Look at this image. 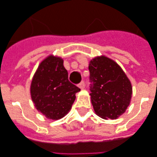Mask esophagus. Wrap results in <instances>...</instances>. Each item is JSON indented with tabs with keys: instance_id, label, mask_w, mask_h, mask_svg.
<instances>
[{
	"instance_id": "esophagus-1",
	"label": "esophagus",
	"mask_w": 157,
	"mask_h": 157,
	"mask_svg": "<svg viewBox=\"0 0 157 157\" xmlns=\"http://www.w3.org/2000/svg\"><path fill=\"white\" fill-rule=\"evenodd\" d=\"M78 86L81 88V89H83V88L85 87V83H84V82H81V83L78 85Z\"/></svg>"
}]
</instances>
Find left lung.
<instances>
[{
  "label": "left lung",
  "instance_id": "left-lung-1",
  "mask_svg": "<svg viewBox=\"0 0 157 157\" xmlns=\"http://www.w3.org/2000/svg\"><path fill=\"white\" fill-rule=\"evenodd\" d=\"M91 102L96 115L103 119H117L128 109L132 94L130 80L121 66L105 55L89 62Z\"/></svg>",
  "mask_w": 157,
  "mask_h": 157
}]
</instances>
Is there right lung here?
I'll return each instance as SVG.
<instances>
[{
	"label": "right lung",
	"instance_id": "1",
	"mask_svg": "<svg viewBox=\"0 0 157 157\" xmlns=\"http://www.w3.org/2000/svg\"><path fill=\"white\" fill-rule=\"evenodd\" d=\"M81 89L69 82L62 58H45L33 75L30 96L35 107L49 120H59L70 112Z\"/></svg>",
	"mask_w": 157,
	"mask_h": 157
}]
</instances>
